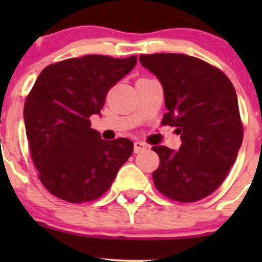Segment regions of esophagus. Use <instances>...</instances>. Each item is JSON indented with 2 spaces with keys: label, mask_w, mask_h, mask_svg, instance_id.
<instances>
[{
  "label": "esophagus",
  "mask_w": 262,
  "mask_h": 262,
  "mask_svg": "<svg viewBox=\"0 0 262 262\" xmlns=\"http://www.w3.org/2000/svg\"><path fill=\"white\" fill-rule=\"evenodd\" d=\"M146 148H147V144L143 143V142H141V141L134 142V152L136 153L142 152V150H144Z\"/></svg>",
  "instance_id": "obj_1"
}]
</instances>
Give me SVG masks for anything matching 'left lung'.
<instances>
[{"label":"left lung","instance_id":"left-lung-1","mask_svg":"<svg viewBox=\"0 0 262 262\" xmlns=\"http://www.w3.org/2000/svg\"><path fill=\"white\" fill-rule=\"evenodd\" d=\"M142 66L162 83L168 112L162 125L175 126L181 147L153 146L160 166L153 184L166 198L194 203L213 194L229 172L244 139L236 90L219 68L186 54H141Z\"/></svg>","mask_w":262,"mask_h":262}]
</instances>
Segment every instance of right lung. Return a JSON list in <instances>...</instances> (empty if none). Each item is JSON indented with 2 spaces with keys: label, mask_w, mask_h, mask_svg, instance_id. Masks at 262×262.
I'll list each match as a JSON object with an SVG mask.
<instances>
[{
  "label": "right lung",
  "mask_w": 262,
  "mask_h": 262,
  "mask_svg": "<svg viewBox=\"0 0 262 262\" xmlns=\"http://www.w3.org/2000/svg\"><path fill=\"white\" fill-rule=\"evenodd\" d=\"M136 63V55L87 54L47 66L36 78L24 119L38 178L52 195L75 204L99 199L132 156L130 139L104 141L90 116Z\"/></svg>",
  "instance_id": "add662e5"
}]
</instances>
